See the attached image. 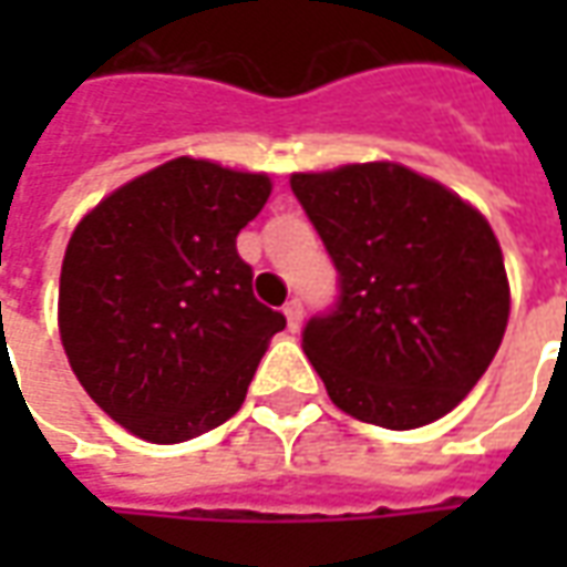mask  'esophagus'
I'll list each match as a JSON object with an SVG mask.
<instances>
[{
	"instance_id": "esophagus-1",
	"label": "esophagus",
	"mask_w": 567,
	"mask_h": 567,
	"mask_svg": "<svg viewBox=\"0 0 567 567\" xmlns=\"http://www.w3.org/2000/svg\"><path fill=\"white\" fill-rule=\"evenodd\" d=\"M282 312H285V319H288V331L295 333L297 328H300V321H303V303L295 297V300H288V303H285Z\"/></svg>"
}]
</instances>
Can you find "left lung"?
I'll list each match as a JSON object with an SVG mask.
<instances>
[{
	"mask_svg": "<svg viewBox=\"0 0 567 567\" xmlns=\"http://www.w3.org/2000/svg\"><path fill=\"white\" fill-rule=\"evenodd\" d=\"M291 190L340 276L337 303L303 328L333 404L392 431L446 416L486 373L511 316L486 218L398 163L295 173Z\"/></svg>",
	"mask_w": 567,
	"mask_h": 567,
	"instance_id": "left-lung-1",
	"label": "left lung"
}]
</instances>
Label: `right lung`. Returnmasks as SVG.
<instances>
[{
  "instance_id": "obj_1",
  "label": "right lung",
  "mask_w": 567,
  "mask_h": 567,
  "mask_svg": "<svg viewBox=\"0 0 567 567\" xmlns=\"http://www.w3.org/2000/svg\"><path fill=\"white\" fill-rule=\"evenodd\" d=\"M270 187L260 173L175 157L109 194L69 239L60 340L84 392L136 437L182 443L246 401L285 328L236 251Z\"/></svg>"
}]
</instances>
